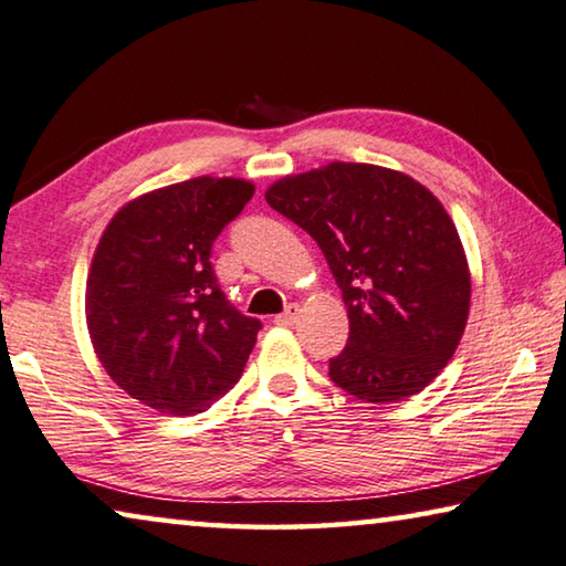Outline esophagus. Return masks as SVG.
I'll return each mask as SVG.
<instances>
[{
    "label": "esophagus",
    "mask_w": 566,
    "mask_h": 566,
    "mask_svg": "<svg viewBox=\"0 0 566 566\" xmlns=\"http://www.w3.org/2000/svg\"><path fill=\"white\" fill-rule=\"evenodd\" d=\"M297 317H300V307H297V304H290V307H286L282 315L274 317V322H276V325H282V327H290V325H294V322H297Z\"/></svg>",
    "instance_id": "obj_1"
}]
</instances>
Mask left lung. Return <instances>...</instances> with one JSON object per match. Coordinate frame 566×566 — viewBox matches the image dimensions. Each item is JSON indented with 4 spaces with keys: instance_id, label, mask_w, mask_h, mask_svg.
<instances>
[{
    "instance_id": "8db88e82",
    "label": "left lung",
    "mask_w": 566,
    "mask_h": 566,
    "mask_svg": "<svg viewBox=\"0 0 566 566\" xmlns=\"http://www.w3.org/2000/svg\"><path fill=\"white\" fill-rule=\"evenodd\" d=\"M266 203L317 241L347 307L337 388L373 406L428 388L459 347L471 269L453 219L423 184L373 164L284 176Z\"/></svg>"
}]
</instances>
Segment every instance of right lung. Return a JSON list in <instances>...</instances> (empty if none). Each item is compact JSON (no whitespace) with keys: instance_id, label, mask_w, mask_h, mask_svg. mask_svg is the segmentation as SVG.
I'll return each instance as SVG.
<instances>
[{"instance_id":"1","label":"right lung","mask_w":566,"mask_h":566,"mask_svg":"<svg viewBox=\"0 0 566 566\" xmlns=\"http://www.w3.org/2000/svg\"><path fill=\"white\" fill-rule=\"evenodd\" d=\"M251 196L244 178H188L120 206L97 241L85 286L90 343L143 406L196 416L244 373L262 325L223 297L211 247Z\"/></svg>"}]
</instances>
